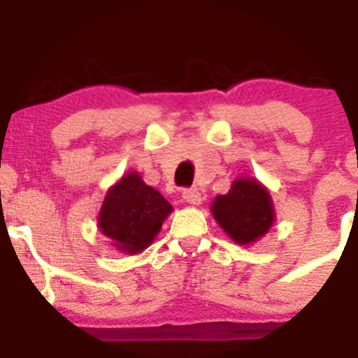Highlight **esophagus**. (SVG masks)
Instances as JSON below:
<instances>
[{
  "label": "esophagus",
  "mask_w": 358,
  "mask_h": 358,
  "mask_svg": "<svg viewBox=\"0 0 358 358\" xmlns=\"http://www.w3.org/2000/svg\"><path fill=\"white\" fill-rule=\"evenodd\" d=\"M182 199H185L188 204H194V206H197V204H201V194H199L197 188H186L182 189Z\"/></svg>",
  "instance_id": "obj_1"
}]
</instances>
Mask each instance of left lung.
Returning <instances> with one entry per match:
<instances>
[{
  "instance_id": "8db88e82",
  "label": "left lung",
  "mask_w": 358,
  "mask_h": 358,
  "mask_svg": "<svg viewBox=\"0 0 358 358\" xmlns=\"http://www.w3.org/2000/svg\"><path fill=\"white\" fill-rule=\"evenodd\" d=\"M211 211L222 229L238 243L256 242L274 220L268 192L251 179L233 182L226 195L215 199Z\"/></svg>"
}]
</instances>
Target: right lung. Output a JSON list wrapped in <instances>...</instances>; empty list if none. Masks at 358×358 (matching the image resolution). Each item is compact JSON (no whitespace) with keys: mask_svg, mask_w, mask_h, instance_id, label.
<instances>
[{"mask_svg":"<svg viewBox=\"0 0 358 358\" xmlns=\"http://www.w3.org/2000/svg\"><path fill=\"white\" fill-rule=\"evenodd\" d=\"M170 211V202L157 189L138 173H129L107 192L98 226L116 248L134 255L154 240Z\"/></svg>","mask_w":358,"mask_h":358,"instance_id":"1","label":"right lung"}]
</instances>
